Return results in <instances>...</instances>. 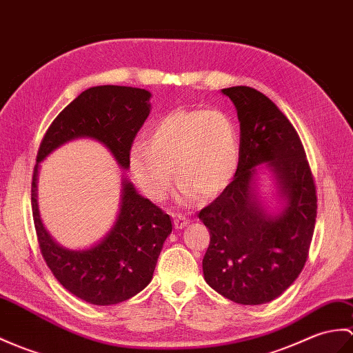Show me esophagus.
<instances>
[{"mask_svg":"<svg viewBox=\"0 0 353 353\" xmlns=\"http://www.w3.org/2000/svg\"><path fill=\"white\" fill-rule=\"evenodd\" d=\"M188 224H190V221H188V218H185L182 215H177L174 218V227L177 228V230H182V228H185Z\"/></svg>","mask_w":353,"mask_h":353,"instance_id":"34e87169","label":"esophagus"}]
</instances>
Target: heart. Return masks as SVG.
Instances as JSON below:
<instances>
[{"label":"heart","mask_w":353,"mask_h":353,"mask_svg":"<svg viewBox=\"0 0 353 353\" xmlns=\"http://www.w3.org/2000/svg\"><path fill=\"white\" fill-rule=\"evenodd\" d=\"M239 158V130L227 112L177 108L154 123L145 143L132 147L129 163L150 200H165L176 176L179 199L188 204L223 192Z\"/></svg>","instance_id":"obj_1"}]
</instances>
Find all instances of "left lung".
Segmentation results:
<instances>
[{"instance_id":"8db88e82","label":"left lung","mask_w":353,"mask_h":353,"mask_svg":"<svg viewBox=\"0 0 353 353\" xmlns=\"http://www.w3.org/2000/svg\"><path fill=\"white\" fill-rule=\"evenodd\" d=\"M241 123V158L233 182L199 218L210 232L204 280L242 305L268 304L292 285L313 239L317 196L305 150L288 117L251 87L223 88ZM277 186L279 208L258 195V170Z\"/></svg>"}]
</instances>
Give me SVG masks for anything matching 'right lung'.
I'll return each instance as SVG.
<instances>
[{"instance_id":"obj_1","label":"right lung","mask_w":353,"mask_h":353,"mask_svg":"<svg viewBox=\"0 0 353 353\" xmlns=\"http://www.w3.org/2000/svg\"><path fill=\"white\" fill-rule=\"evenodd\" d=\"M150 97V92L135 87L88 88L57 116L37 153L31 206L40 251L63 288L88 304H120L145 289L173 224L165 212L139 195L132 182L123 177L120 208L106 234L88 248L61 247L40 218V163L73 139L90 138L103 144L120 168L129 170L130 147L149 117Z\"/></svg>"}]
</instances>
